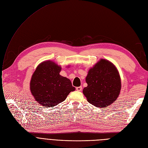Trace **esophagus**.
<instances>
[{"instance_id": "34e87169", "label": "esophagus", "mask_w": 148, "mask_h": 148, "mask_svg": "<svg viewBox=\"0 0 148 148\" xmlns=\"http://www.w3.org/2000/svg\"><path fill=\"white\" fill-rule=\"evenodd\" d=\"M76 89L77 91H82V86H78V87H76Z\"/></svg>"}]
</instances>
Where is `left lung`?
<instances>
[{
  "label": "left lung",
  "mask_w": 148,
  "mask_h": 148,
  "mask_svg": "<svg viewBox=\"0 0 148 148\" xmlns=\"http://www.w3.org/2000/svg\"><path fill=\"white\" fill-rule=\"evenodd\" d=\"M87 86L83 94L91 105L101 108L114 103L121 89V77L116 66L110 61L101 58L90 69L86 76Z\"/></svg>",
  "instance_id": "8db88e82"
}]
</instances>
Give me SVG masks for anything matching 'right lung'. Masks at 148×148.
Here are the masks:
<instances>
[{"label":"right lung","instance_id":"obj_1","mask_svg":"<svg viewBox=\"0 0 148 148\" xmlns=\"http://www.w3.org/2000/svg\"><path fill=\"white\" fill-rule=\"evenodd\" d=\"M62 67L51 60L44 61L36 67L31 78L30 90L40 105L56 106L75 90L71 80L60 75Z\"/></svg>","mask_w":148,"mask_h":148}]
</instances>
